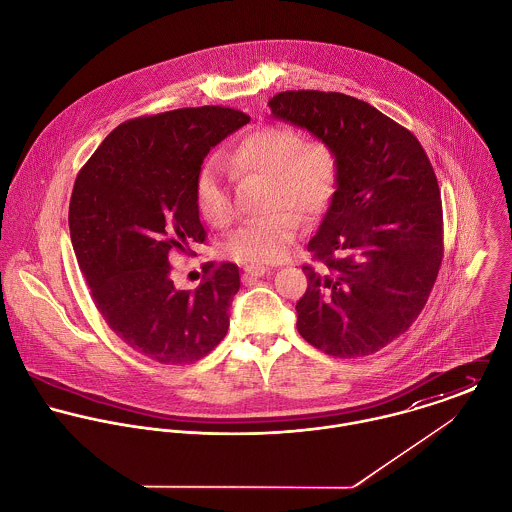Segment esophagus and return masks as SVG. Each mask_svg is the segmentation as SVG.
Here are the masks:
<instances>
[{
	"instance_id": "esophagus-1",
	"label": "esophagus",
	"mask_w": 512,
	"mask_h": 512,
	"mask_svg": "<svg viewBox=\"0 0 512 512\" xmlns=\"http://www.w3.org/2000/svg\"><path fill=\"white\" fill-rule=\"evenodd\" d=\"M268 272L266 266H244V276L246 278H260Z\"/></svg>"
}]
</instances>
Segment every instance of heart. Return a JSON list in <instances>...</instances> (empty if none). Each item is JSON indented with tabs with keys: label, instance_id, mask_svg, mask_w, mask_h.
<instances>
[{
	"label": "heart",
	"instance_id": "obj_1",
	"mask_svg": "<svg viewBox=\"0 0 512 512\" xmlns=\"http://www.w3.org/2000/svg\"><path fill=\"white\" fill-rule=\"evenodd\" d=\"M232 165L242 173L268 179L272 215L252 220L226 242V254L244 266H270L284 260L295 242L300 213L315 219L335 195L339 157L323 138H305L292 126H262L232 149ZM199 213L217 228L234 220V207L217 161H207L195 177Z\"/></svg>",
	"mask_w": 512,
	"mask_h": 512
}]
</instances>
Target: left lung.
Returning a JSON list of instances; mask_svg holds the SVG:
<instances>
[{"instance_id":"1","label":"left lung","mask_w":512,"mask_h":512,"mask_svg":"<svg viewBox=\"0 0 512 512\" xmlns=\"http://www.w3.org/2000/svg\"><path fill=\"white\" fill-rule=\"evenodd\" d=\"M276 120L327 140L337 191L307 250L297 331L315 349L365 357L400 337L424 309L443 258L434 167L412 132L359 98L288 90L268 102Z\"/></svg>"}]
</instances>
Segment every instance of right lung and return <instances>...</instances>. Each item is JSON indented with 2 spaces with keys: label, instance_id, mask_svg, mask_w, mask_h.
Returning a JSON list of instances; mask_svg holds the SVG:
<instances>
[{
  "label": "right lung",
  "instance_id": "1",
  "mask_svg": "<svg viewBox=\"0 0 512 512\" xmlns=\"http://www.w3.org/2000/svg\"><path fill=\"white\" fill-rule=\"evenodd\" d=\"M248 122L220 106L128 120L76 175L69 226L90 295L124 343L161 365L203 359L228 331L238 266L207 262L187 292L173 284L171 258L205 242L195 177L211 147Z\"/></svg>",
  "mask_w": 512,
  "mask_h": 512
}]
</instances>
